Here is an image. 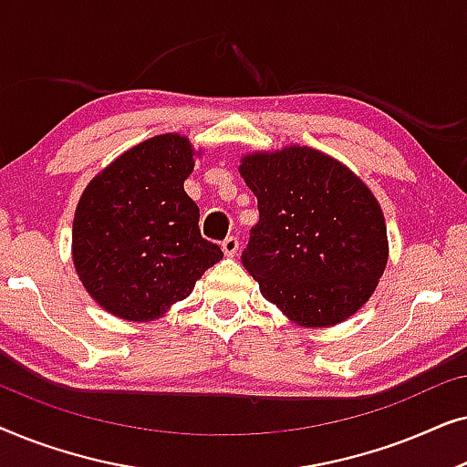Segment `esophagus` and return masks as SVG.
Instances as JSON below:
<instances>
[{
  "label": "esophagus",
  "instance_id": "34e87169",
  "mask_svg": "<svg viewBox=\"0 0 467 467\" xmlns=\"http://www.w3.org/2000/svg\"><path fill=\"white\" fill-rule=\"evenodd\" d=\"M221 248H223V253L227 254V257H234V254L238 253V248H240V240L235 238V235H229V238L223 240Z\"/></svg>",
  "mask_w": 467,
  "mask_h": 467
}]
</instances>
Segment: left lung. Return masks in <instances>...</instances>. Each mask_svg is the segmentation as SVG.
<instances>
[{"label":"left lung","mask_w":467,"mask_h":467,"mask_svg":"<svg viewBox=\"0 0 467 467\" xmlns=\"http://www.w3.org/2000/svg\"><path fill=\"white\" fill-rule=\"evenodd\" d=\"M240 174L259 208L242 264L261 296L304 327L347 321L374 293L389 257L372 191L308 146L253 152Z\"/></svg>","instance_id":"left-lung-1"}]
</instances>
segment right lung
I'll list each match as a JSON object with an SVG mask.
<instances>
[{"instance_id":"right-lung-1","label":"right lung","mask_w":467,"mask_h":467,"mask_svg":"<svg viewBox=\"0 0 467 467\" xmlns=\"http://www.w3.org/2000/svg\"><path fill=\"white\" fill-rule=\"evenodd\" d=\"M189 138L163 133L99 171L74 214L72 257L95 302L127 321H152L189 297L223 259L200 234V208L184 193L193 171Z\"/></svg>"}]
</instances>
